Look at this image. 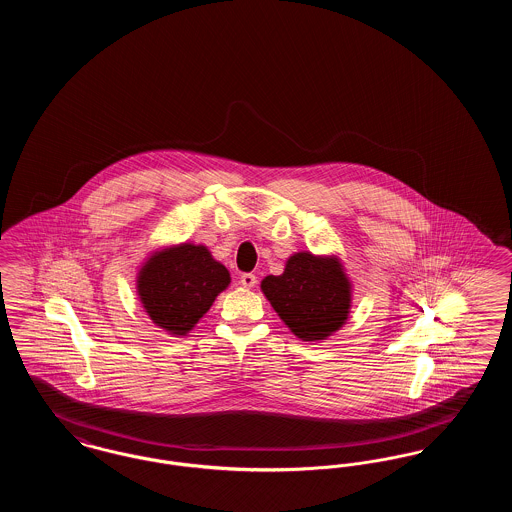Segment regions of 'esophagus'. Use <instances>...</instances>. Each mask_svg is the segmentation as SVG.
<instances>
[{"label":"esophagus","instance_id":"34e87169","mask_svg":"<svg viewBox=\"0 0 512 512\" xmlns=\"http://www.w3.org/2000/svg\"><path fill=\"white\" fill-rule=\"evenodd\" d=\"M240 284L249 290V288H253L257 284V276L251 274V272H245V274L240 276Z\"/></svg>","mask_w":512,"mask_h":512}]
</instances>
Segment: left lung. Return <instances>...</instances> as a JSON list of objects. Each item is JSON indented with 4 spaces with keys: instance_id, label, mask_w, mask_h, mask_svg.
Listing matches in <instances>:
<instances>
[{
    "instance_id": "obj_1",
    "label": "left lung",
    "mask_w": 512,
    "mask_h": 512,
    "mask_svg": "<svg viewBox=\"0 0 512 512\" xmlns=\"http://www.w3.org/2000/svg\"><path fill=\"white\" fill-rule=\"evenodd\" d=\"M272 309L303 341L334 336L347 322L353 303V284L338 255L297 251L288 257L280 276L261 282Z\"/></svg>"
}]
</instances>
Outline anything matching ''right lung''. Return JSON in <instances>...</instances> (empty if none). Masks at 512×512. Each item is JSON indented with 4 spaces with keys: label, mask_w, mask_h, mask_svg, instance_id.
<instances>
[{
    "label": "right lung",
    "mask_w": 512,
    "mask_h": 512,
    "mask_svg": "<svg viewBox=\"0 0 512 512\" xmlns=\"http://www.w3.org/2000/svg\"><path fill=\"white\" fill-rule=\"evenodd\" d=\"M230 272L207 245H165L138 268L136 293L151 322L174 338L188 336L230 286Z\"/></svg>",
    "instance_id": "add662e5"
}]
</instances>
